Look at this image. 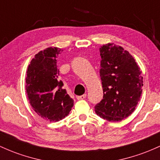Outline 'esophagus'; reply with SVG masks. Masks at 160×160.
Returning <instances> with one entry per match:
<instances>
[{"label":"esophagus","instance_id":"34e87169","mask_svg":"<svg viewBox=\"0 0 160 160\" xmlns=\"http://www.w3.org/2000/svg\"><path fill=\"white\" fill-rule=\"evenodd\" d=\"M86 97H87V94H83V95H82V96H77V99L78 100H81V99H86Z\"/></svg>","mask_w":160,"mask_h":160}]
</instances>
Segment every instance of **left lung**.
<instances>
[{"mask_svg":"<svg viewBox=\"0 0 160 160\" xmlns=\"http://www.w3.org/2000/svg\"><path fill=\"white\" fill-rule=\"evenodd\" d=\"M99 52L103 98L95 111L108 122H120L132 114L139 102L143 86L141 71L121 46L109 43L101 46Z\"/></svg>","mask_w":160,"mask_h":160,"instance_id":"8db88e82","label":"left lung"}]
</instances>
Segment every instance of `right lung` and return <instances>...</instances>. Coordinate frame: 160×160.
<instances>
[{"instance_id":"right-lung-1","label":"right lung","mask_w":160,"mask_h":160,"mask_svg":"<svg viewBox=\"0 0 160 160\" xmlns=\"http://www.w3.org/2000/svg\"><path fill=\"white\" fill-rule=\"evenodd\" d=\"M61 49L48 48L32 59L26 74V93L33 110L50 122H58L71 112L73 100L58 80L57 58Z\"/></svg>"}]
</instances>
